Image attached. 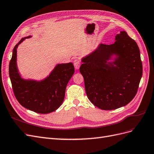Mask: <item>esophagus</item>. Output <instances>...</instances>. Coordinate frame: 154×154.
Listing matches in <instances>:
<instances>
[{
	"label": "esophagus",
	"instance_id": "1",
	"mask_svg": "<svg viewBox=\"0 0 154 154\" xmlns=\"http://www.w3.org/2000/svg\"><path fill=\"white\" fill-rule=\"evenodd\" d=\"M73 64H74V66H75V70H78L81 66V62L78 59H75V61H73Z\"/></svg>",
	"mask_w": 154,
	"mask_h": 154
}]
</instances>
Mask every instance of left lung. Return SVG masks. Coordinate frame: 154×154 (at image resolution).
<instances>
[{"instance_id": "left-lung-1", "label": "left lung", "mask_w": 154, "mask_h": 154, "mask_svg": "<svg viewBox=\"0 0 154 154\" xmlns=\"http://www.w3.org/2000/svg\"><path fill=\"white\" fill-rule=\"evenodd\" d=\"M81 62L86 95L94 106L116 109L136 95L143 73L140 51L125 31L117 34L111 45L99 44Z\"/></svg>"}]
</instances>
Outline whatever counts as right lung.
Segmentation results:
<instances>
[{
    "instance_id": "right-lung-1",
    "label": "right lung",
    "mask_w": 154,
    "mask_h": 154,
    "mask_svg": "<svg viewBox=\"0 0 154 154\" xmlns=\"http://www.w3.org/2000/svg\"><path fill=\"white\" fill-rule=\"evenodd\" d=\"M20 39L13 50L9 74L16 98L27 109L40 114L52 112L62 104L67 84L73 75L72 63L57 64L49 75L40 81L22 77L17 66V48L25 39Z\"/></svg>"
}]
</instances>
